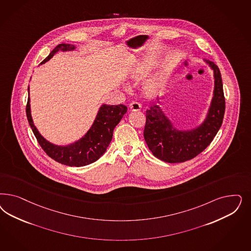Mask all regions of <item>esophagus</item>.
Here are the masks:
<instances>
[{"label":"esophagus","instance_id":"obj_1","mask_svg":"<svg viewBox=\"0 0 251 251\" xmlns=\"http://www.w3.org/2000/svg\"><path fill=\"white\" fill-rule=\"evenodd\" d=\"M129 108L131 111H139L141 108V104L138 101H132L129 104Z\"/></svg>","mask_w":251,"mask_h":251}]
</instances>
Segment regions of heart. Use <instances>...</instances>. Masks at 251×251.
Returning <instances> with one entry per match:
<instances>
[{"instance_id": "heart-1", "label": "heart", "mask_w": 251, "mask_h": 251, "mask_svg": "<svg viewBox=\"0 0 251 251\" xmlns=\"http://www.w3.org/2000/svg\"><path fill=\"white\" fill-rule=\"evenodd\" d=\"M150 68H151V65L147 64L145 62L139 63L135 67V69L133 70V77L136 78V79L143 78L145 76L146 74L148 73V71L150 70ZM163 82H164V75H163L159 74V75H155L151 79H150L147 82V85H146L147 91L151 94L155 93L156 91H158L159 89L162 88Z\"/></svg>"}]
</instances>
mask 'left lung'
Masks as SVG:
<instances>
[{
	"label": "left lung",
	"instance_id": "left-lung-1",
	"mask_svg": "<svg viewBox=\"0 0 251 251\" xmlns=\"http://www.w3.org/2000/svg\"><path fill=\"white\" fill-rule=\"evenodd\" d=\"M214 71V96L206 120L201 126L191 131H179L158 105L151 106L146 112L144 138L154 156L163 162H184L201 153L216 136L226 111V98L219 67L206 61Z\"/></svg>",
	"mask_w": 251,
	"mask_h": 251
}]
</instances>
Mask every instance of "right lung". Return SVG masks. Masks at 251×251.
<instances>
[{
    "mask_svg": "<svg viewBox=\"0 0 251 251\" xmlns=\"http://www.w3.org/2000/svg\"><path fill=\"white\" fill-rule=\"evenodd\" d=\"M75 48V47L74 45L70 44H59L50 51V53L41 64L46 63L58 50H73ZM126 111L127 107L124 104H103L100 107L96 120L94 121L91 128L80 140L69 146H55L42 138L34 126L30 114L29 97L27 99V103L25 107L27 121L42 150L49 157L57 162L75 167L85 166L96 162L100 156L103 155L107 150V147L112 141L114 127L121 121Z\"/></svg>",
    "mask_w": 251,
    "mask_h": 251,
    "instance_id": "right-lung-1",
    "label": "right lung"
}]
</instances>
